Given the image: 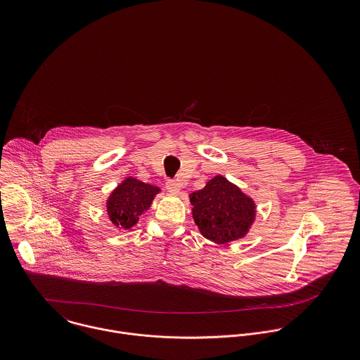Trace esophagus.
Listing matches in <instances>:
<instances>
[{"label": "esophagus", "mask_w": 360, "mask_h": 360, "mask_svg": "<svg viewBox=\"0 0 360 360\" xmlns=\"http://www.w3.org/2000/svg\"><path fill=\"white\" fill-rule=\"evenodd\" d=\"M166 188L172 194H179L180 193V184L177 181H174V180H167L166 181Z\"/></svg>", "instance_id": "1"}]
</instances>
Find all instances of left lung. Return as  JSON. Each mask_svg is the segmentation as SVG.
Wrapping results in <instances>:
<instances>
[{
  "instance_id": "1",
  "label": "left lung",
  "mask_w": 360,
  "mask_h": 360,
  "mask_svg": "<svg viewBox=\"0 0 360 360\" xmlns=\"http://www.w3.org/2000/svg\"><path fill=\"white\" fill-rule=\"evenodd\" d=\"M190 202L200 233L217 245L244 238L257 217L255 201L220 174L191 193Z\"/></svg>"
}]
</instances>
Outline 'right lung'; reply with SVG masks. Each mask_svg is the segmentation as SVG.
<instances>
[{"label": "right lung", "instance_id": "add662e5", "mask_svg": "<svg viewBox=\"0 0 360 360\" xmlns=\"http://www.w3.org/2000/svg\"><path fill=\"white\" fill-rule=\"evenodd\" d=\"M160 188L143 183L136 177H126L109 194L106 200V213L110 223L119 230H130L140 220L156 197Z\"/></svg>", "mask_w": 360, "mask_h": 360}]
</instances>
